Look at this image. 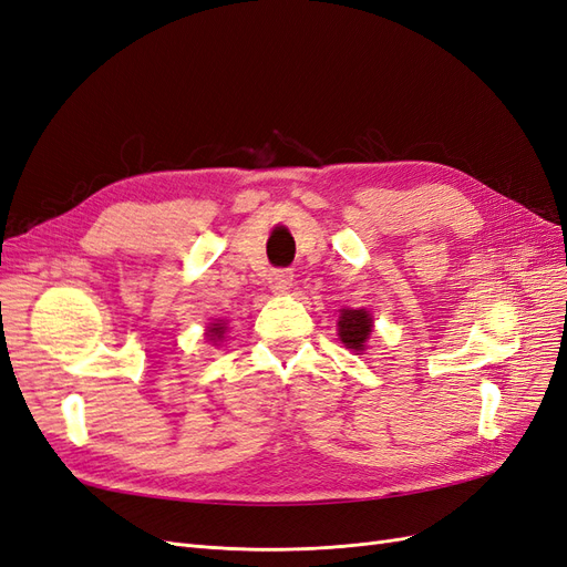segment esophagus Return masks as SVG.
<instances>
[{
    "instance_id": "obj_1",
    "label": "esophagus",
    "mask_w": 567,
    "mask_h": 567,
    "mask_svg": "<svg viewBox=\"0 0 567 567\" xmlns=\"http://www.w3.org/2000/svg\"><path fill=\"white\" fill-rule=\"evenodd\" d=\"M290 286H293V271H290V269H274V271L269 274V288H271V293L284 296V293H288Z\"/></svg>"
}]
</instances>
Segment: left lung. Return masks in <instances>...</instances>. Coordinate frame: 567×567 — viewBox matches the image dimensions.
I'll return each instance as SVG.
<instances>
[{"label":"left lung","mask_w":567,"mask_h":567,"mask_svg":"<svg viewBox=\"0 0 567 567\" xmlns=\"http://www.w3.org/2000/svg\"><path fill=\"white\" fill-rule=\"evenodd\" d=\"M373 331V319L367 310H342L338 317V336L342 346L357 354L367 348V340Z\"/></svg>","instance_id":"left-lung-1"}]
</instances>
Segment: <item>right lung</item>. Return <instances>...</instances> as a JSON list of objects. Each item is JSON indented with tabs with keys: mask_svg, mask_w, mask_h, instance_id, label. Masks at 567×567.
<instances>
[{
	"mask_svg": "<svg viewBox=\"0 0 567 567\" xmlns=\"http://www.w3.org/2000/svg\"><path fill=\"white\" fill-rule=\"evenodd\" d=\"M225 331H227L225 321H215V323L208 326V331H205V338H208L210 342H217L221 336H225Z\"/></svg>",
	"mask_w": 567,
	"mask_h": 567,
	"instance_id": "add662e5",
	"label": "right lung"
}]
</instances>
